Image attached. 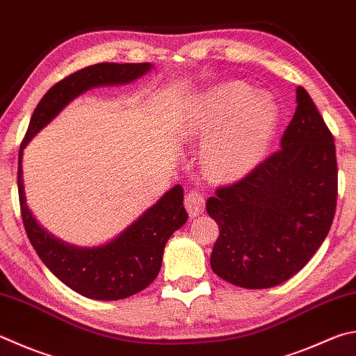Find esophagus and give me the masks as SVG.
<instances>
[{
  "label": "esophagus",
  "mask_w": 356,
  "mask_h": 356,
  "mask_svg": "<svg viewBox=\"0 0 356 356\" xmlns=\"http://www.w3.org/2000/svg\"><path fill=\"white\" fill-rule=\"evenodd\" d=\"M204 205H205V197L200 191L197 190H190L185 196V209L188 211V215L191 218L199 216L200 213L204 211Z\"/></svg>",
  "instance_id": "esophagus-1"
}]
</instances>
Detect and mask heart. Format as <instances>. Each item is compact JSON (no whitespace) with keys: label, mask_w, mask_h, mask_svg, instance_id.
<instances>
[{"label":"heart","mask_w":356,"mask_h":356,"mask_svg":"<svg viewBox=\"0 0 356 356\" xmlns=\"http://www.w3.org/2000/svg\"><path fill=\"white\" fill-rule=\"evenodd\" d=\"M279 113L266 98L243 82L210 90L191 112L184 134L205 141L202 165L215 180L244 176L260 163L275 134Z\"/></svg>","instance_id":"1"}]
</instances>
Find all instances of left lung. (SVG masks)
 I'll use <instances>...</instances> for the list:
<instances>
[{"instance_id": "8db88e82", "label": "left lung", "mask_w": 356, "mask_h": 356, "mask_svg": "<svg viewBox=\"0 0 356 356\" xmlns=\"http://www.w3.org/2000/svg\"><path fill=\"white\" fill-rule=\"evenodd\" d=\"M296 93L280 149L207 199V213L219 225L211 269L232 285H280L330 232L338 197L334 140L307 90Z\"/></svg>"}]
</instances>
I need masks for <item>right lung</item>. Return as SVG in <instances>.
<instances>
[{"label": "right lung", "mask_w": 356, "mask_h": 356, "mask_svg": "<svg viewBox=\"0 0 356 356\" xmlns=\"http://www.w3.org/2000/svg\"><path fill=\"white\" fill-rule=\"evenodd\" d=\"M151 63H96L63 77L38 102L18 152V196L26 234L32 248L57 279L90 299L118 300L137 294L156 279L166 241L188 219L184 188L176 185L145 211L131 227L106 245L81 249L68 245L37 224L24 200L22 156L31 138L88 88L135 81L151 70Z\"/></svg>", "instance_id": "add662e5"}]
</instances>
